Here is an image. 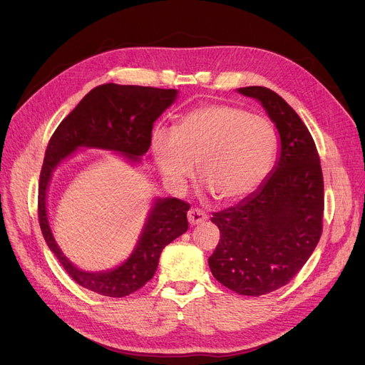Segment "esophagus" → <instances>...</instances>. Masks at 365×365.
Returning a JSON list of instances; mask_svg holds the SVG:
<instances>
[{"label":"esophagus","mask_w":365,"mask_h":365,"mask_svg":"<svg viewBox=\"0 0 365 365\" xmlns=\"http://www.w3.org/2000/svg\"><path fill=\"white\" fill-rule=\"evenodd\" d=\"M187 217H189V224L190 225H197L202 224L207 220V215L200 208H190L189 213H187Z\"/></svg>","instance_id":"obj_1"}]
</instances>
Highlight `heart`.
Here are the masks:
<instances>
[{"instance_id": "heart-1", "label": "heart", "mask_w": 365, "mask_h": 365, "mask_svg": "<svg viewBox=\"0 0 365 365\" xmlns=\"http://www.w3.org/2000/svg\"><path fill=\"white\" fill-rule=\"evenodd\" d=\"M150 150L170 187H181L197 164L200 178L216 200L233 202L267 178L275 135L267 118L233 105L207 103L181 115L173 130L153 132Z\"/></svg>"}]
</instances>
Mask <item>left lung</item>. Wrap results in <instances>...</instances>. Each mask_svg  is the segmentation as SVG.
Wrapping results in <instances>:
<instances>
[{"label": "left lung", "mask_w": 365, "mask_h": 365, "mask_svg": "<svg viewBox=\"0 0 365 365\" xmlns=\"http://www.w3.org/2000/svg\"><path fill=\"white\" fill-rule=\"evenodd\" d=\"M237 93L260 102L277 128L280 153L256 192L213 213L220 240L208 267L228 289L259 297L289 283L311 257L323 231L324 184L311 132L294 109L269 88Z\"/></svg>", "instance_id": "left-lung-1"}]
</instances>
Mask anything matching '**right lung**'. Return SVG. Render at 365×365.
Instances as JSON below:
<instances>
[{
    "label": "right lung",
    "mask_w": 365,
    "mask_h": 365,
    "mask_svg": "<svg viewBox=\"0 0 365 365\" xmlns=\"http://www.w3.org/2000/svg\"><path fill=\"white\" fill-rule=\"evenodd\" d=\"M176 97V90L103 83L88 93L63 118L48 143L39 178L41 231L63 269L86 289L120 298L143 288L155 274L165 245L189 228L190 205L176 197H155L129 257L113 269L83 271L62 252L50 228L47 193L53 173L82 148L113 150L128 163L140 164L150 148L153 123Z\"/></svg>",
    "instance_id": "obj_1"
}]
</instances>
